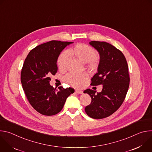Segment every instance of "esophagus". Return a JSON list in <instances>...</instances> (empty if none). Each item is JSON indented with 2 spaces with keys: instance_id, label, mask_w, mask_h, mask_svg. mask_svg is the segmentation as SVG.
<instances>
[{
  "instance_id": "obj_1",
  "label": "esophagus",
  "mask_w": 152,
  "mask_h": 152,
  "mask_svg": "<svg viewBox=\"0 0 152 152\" xmlns=\"http://www.w3.org/2000/svg\"><path fill=\"white\" fill-rule=\"evenodd\" d=\"M75 93H77V94H83V91L82 90H75Z\"/></svg>"
}]
</instances>
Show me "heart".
<instances>
[{"label":"heart","mask_w":152,"mask_h":152,"mask_svg":"<svg viewBox=\"0 0 152 152\" xmlns=\"http://www.w3.org/2000/svg\"><path fill=\"white\" fill-rule=\"evenodd\" d=\"M69 54L75 56L83 62H87L90 66H94L98 61L96 52L92 47L85 44H79L74 48H70L68 51L62 52L59 55L57 64L60 69L63 70L66 67ZM87 77L88 75L86 73H70L65 77V80L72 86H77L80 85Z\"/></svg>","instance_id":"heart-1"}]
</instances>
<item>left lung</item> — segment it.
Segmentation results:
<instances>
[{"mask_svg":"<svg viewBox=\"0 0 152 152\" xmlns=\"http://www.w3.org/2000/svg\"><path fill=\"white\" fill-rule=\"evenodd\" d=\"M89 44L100 55L97 72L91 78V85H102L103 88L97 93L90 89L83 91L91 98L85 111L91 118L102 119L115 113L125 99L130 82L128 66L123 53L110 43L92 41Z\"/></svg>","mask_w":152,"mask_h":152,"instance_id":"1","label":"left lung"}]
</instances>
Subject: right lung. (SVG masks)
<instances>
[{"instance_id":"add662e5","label":"right lung","mask_w":152,"mask_h":152,"mask_svg":"<svg viewBox=\"0 0 152 152\" xmlns=\"http://www.w3.org/2000/svg\"><path fill=\"white\" fill-rule=\"evenodd\" d=\"M73 42L50 41L31 50L25 60L21 82L31 106L39 113L53 115L63 108L67 98L75 90L62 86L54 88L50 76L58 71L57 59L63 49Z\"/></svg>"}]
</instances>
